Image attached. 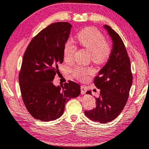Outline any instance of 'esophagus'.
Masks as SVG:
<instances>
[{
  "label": "esophagus",
  "mask_w": 149,
  "mask_h": 149,
  "mask_svg": "<svg viewBox=\"0 0 149 149\" xmlns=\"http://www.w3.org/2000/svg\"><path fill=\"white\" fill-rule=\"evenodd\" d=\"M86 92V88L84 86H81V94H83V95L85 94Z\"/></svg>",
  "instance_id": "esophagus-1"
}]
</instances>
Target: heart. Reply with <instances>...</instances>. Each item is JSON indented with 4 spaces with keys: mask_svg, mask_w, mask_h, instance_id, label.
I'll return each mask as SVG.
<instances>
[{
    "mask_svg": "<svg viewBox=\"0 0 149 149\" xmlns=\"http://www.w3.org/2000/svg\"><path fill=\"white\" fill-rule=\"evenodd\" d=\"M77 41L79 45L88 49L93 62L103 64L108 61L111 55V47L105 41V38L101 32L93 28H87L79 32L76 36ZM76 50V46L72 40H67L64 47L63 55L66 61H71ZM90 68L76 67L74 70L75 77L84 79L86 75L91 74Z\"/></svg>",
    "mask_w": 149,
    "mask_h": 149,
    "instance_id": "b5f03b06",
    "label": "heart"
}]
</instances>
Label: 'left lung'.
<instances>
[{
  "label": "left lung",
  "mask_w": 149,
  "mask_h": 149,
  "mask_svg": "<svg viewBox=\"0 0 149 149\" xmlns=\"http://www.w3.org/2000/svg\"><path fill=\"white\" fill-rule=\"evenodd\" d=\"M103 28L113 42L109 59L95 77L94 84L100 89V96L95 97L96 107L84 114L90 120L106 123L120 114L126 104L132 84L130 62L123 40L108 25ZM86 94H91L88 91Z\"/></svg>",
  "instance_id": "8db88e82"
}]
</instances>
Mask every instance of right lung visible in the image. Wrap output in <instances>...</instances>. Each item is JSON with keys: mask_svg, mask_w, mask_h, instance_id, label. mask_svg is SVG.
<instances>
[{"mask_svg": "<svg viewBox=\"0 0 149 149\" xmlns=\"http://www.w3.org/2000/svg\"><path fill=\"white\" fill-rule=\"evenodd\" d=\"M72 28L67 22L49 25L31 40L23 57L19 76L22 100L30 114L42 121L59 118L65 104L81 93L73 81L61 86L53 83Z\"/></svg>", "mask_w": 149, "mask_h": 149, "instance_id": "1", "label": "right lung"}]
</instances>
